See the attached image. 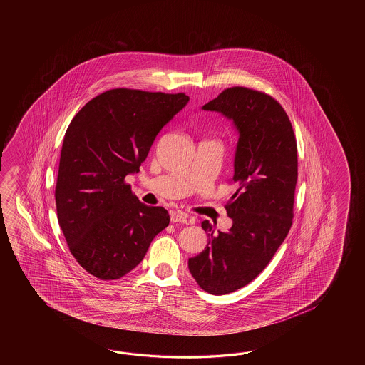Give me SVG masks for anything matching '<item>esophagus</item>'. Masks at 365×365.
<instances>
[{
	"instance_id": "34e87169",
	"label": "esophagus",
	"mask_w": 365,
	"mask_h": 365,
	"mask_svg": "<svg viewBox=\"0 0 365 365\" xmlns=\"http://www.w3.org/2000/svg\"><path fill=\"white\" fill-rule=\"evenodd\" d=\"M171 222L172 223L192 225V223H194V219L192 217H189L185 212H182V211H172Z\"/></svg>"
}]
</instances>
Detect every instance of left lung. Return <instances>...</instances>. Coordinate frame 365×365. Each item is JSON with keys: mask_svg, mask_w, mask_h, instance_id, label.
I'll return each mask as SVG.
<instances>
[{"mask_svg": "<svg viewBox=\"0 0 365 365\" xmlns=\"http://www.w3.org/2000/svg\"><path fill=\"white\" fill-rule=\"evenodd\" d=\"M232 121L239 140L233 182L227 202L232 227L215 232L202 223L209 244L189 258L187 267L206 292L225 295L247 286L269 264L286 239L294 217L297 146L287 113L264 93L232 87L202 107Z\"/></svg>", "mask_w": 365, "mask_h": 365, "instance_id": "1", "label": "left lung"}]
</instances>
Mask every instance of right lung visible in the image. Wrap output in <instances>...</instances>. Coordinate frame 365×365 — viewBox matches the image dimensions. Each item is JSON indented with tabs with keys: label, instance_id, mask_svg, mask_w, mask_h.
I'll use <instances>...</instances> for the list:
<instances>
[{
	"label": "right lung",
	"instance_id": "right-lung-1",
	"mask_svg": "<svg viewBox=\"0 0 365 365\" xmlns=\"http://www.w3.org/2000/svg\"><path fill=\"white\" fill-rule=\"evenodd\" d=\"M187 101L185 93L115 88L71 120L56 207L71 255L93 277L113 280L132 272L170 225L168 211L140 203L125 178L140 171L156 135Z\"/></svg>",
	"mask_w": 365,
	"mask_h": 365
}]
</instances>
